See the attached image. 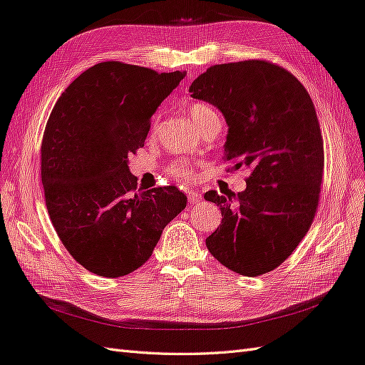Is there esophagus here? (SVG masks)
<instances>
[{"label":"esophagus","mask_w":365,"mask_h":365,"mask_svg":"<svg viewBox=\"0 0 365 365\" xmlns=\"http://www.w3.org/2000/svg\"><path fill=\"white\" fill-rule=\"evenodd\" d=\"M187 197H189V201L190 204H198L201 201V195L198 192H193V190H189L187 192Z\"/></svg>","instance_id":"obj_1"}]
</instances>
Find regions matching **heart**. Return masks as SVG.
<instances>
[{
    "instance_id": "obj_1",
    "label": "heart",
    "mask_w": 365,
    "mask_h": 365,
    "mask_svg": "<svg viewBox=\"0 0 365 365\" xmlns=\"http://www.w3.org/2000/svg\"><path fill=\"white\" fill-rule=\"evenodd\" d=\"M189 114L192 120L195 122V125L198 128H201L202 125H206V123L212 119V118H217V111L212 108V106L206 105V103H193L189 106ZM168 175H172L173 178L180 181H185L189 180L190 175H192V168L190 164L187 161H178L175 164H172L168 167Z\"/></svg>"
}]
</instances>
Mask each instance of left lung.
I'll list each match as a JSON object with an SVG mask.
<instances>
[{"label": "left lung", "mask_w": 365, "mask_h": 365, "mask_svg": "<svg viewBox=\"0 0 365 365\" xmlns=\"http://www.w3.org/2000/svg\"><path fill=\"white\" fill-rule=\"evenodd\" d=\"M189 91L223 113L230 170H250L243 192L204 193L223 215L207 250L237 274L269 272L305 237L321 198L324 139L313 101L289 71L266 60L213 65Z\"/></svg>", "instance_id": "1"}]
</instances>
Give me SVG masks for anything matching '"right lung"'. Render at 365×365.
Instances as JSON below:
<instances>
[{
  "label": "right lung",
  "instance_id": "add662e5",
  "mask_svg": "<svg viewBox=\"0 0 365 365\" xmlns=\"http://www.w3.org/2000/svg\"><path fill=\"white\" fill-rule=\"evenodd\" d=\"M184 76L103 61L80 74L52 108L41 140L49 218L74 260L101 277L144 264L187 204L175 185L138 189L128 168L153 113Z\"/></svg>",
  "mask_w": 365,
  "mask_h": 365
}]
</instances>
